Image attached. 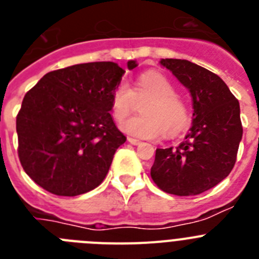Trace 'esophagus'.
<instances>
[{"instance_id":"esophagus-1","label":"esophagus","mask_w":259,"mask_h":259,"mask_svg":"<svg viewBox=\"0 0 259 259\" xmlns=\"http://www.w3.org/2000/svg\"><path fill=\"white\" fill-rule=\"evenodd\" d=\"M127 140H128V143H131L132 145H139V144L141 143L140 140H137V139H134V137H128Z\"/></svg>"}]
</instances>
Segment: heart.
I'll use <instances>...</instances> for the list:
<instances>
[{
  "label": "heart",
  "mask_w": 259,
  "mask_h": 259,
  "mask_svg": "<svg viewBox=\"0 0 259 259\" xmlns=\"http://www.w3.org/2000/svg\"><path fill=\"white\" fill-rule=\"evenodd\" d=\"M146 102L141 116L128 119L122 128L127 134L155 140L164 135L176 137L191 124V113L187 102L176 95V89L162 72L145 71L137 76L135 88L119 83L113 92V116L123 122L139 106Z\"/></svg>",
  "instance_id": "1"
}]
</instances>
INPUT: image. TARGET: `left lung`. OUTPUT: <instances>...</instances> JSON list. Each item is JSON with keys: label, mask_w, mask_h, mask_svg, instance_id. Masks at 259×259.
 I'll return each instance as SVG.
<instances>
[{"label": "left lung", "mask_w": 259, "mask_h": 259, "mask_svg": "<svg viewBox=\"0 0 259 259\" xmlns=\"http://www.w3.org/2000/svg\"><path fill=\"white\" fill-rule=\"evenodd\" d=\"M161 63L189 89L193 124L176 148L155 150L150 176L166 193L196 196L221 183L235 166L242 137L240 105L211 71L185 59Z\"/></svg>", "instance_id": "left-lung-1"}]
</instances>
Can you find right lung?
Returning <instances> with one entry per match:
<instances>
[{"label": "right lung", "mask_w": 259, "mask_h": 259, "mask_svg": "<svg viewBox=\"0 0 259 259\" xmlns=\"http://www.w3.org/2000/svg\"><path fill=\"white\" fill-rule=\"evenodd\" d=\"M123 74L114 62L80 63L50 71L26 93L17 115L18 155L41 188L74 197L104 182L125 143L109 113Z\"/></svg>", "instance_id": "right-lung-1"}]
</instances>
